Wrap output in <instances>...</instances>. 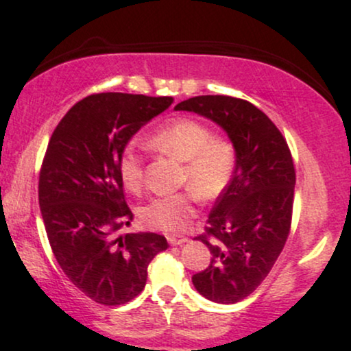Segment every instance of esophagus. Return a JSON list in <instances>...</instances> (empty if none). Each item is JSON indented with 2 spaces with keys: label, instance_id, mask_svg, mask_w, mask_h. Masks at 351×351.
<instances>
[{
  "label": "esophagus",
  "instance_id": "obj_1",
  "mask_svg": "<svg viewBox=\"0 0 351 351\" xmlns=\"http://www.w3.org/2000/svg\"><path fill=\"white\" fill-rule=\"evenodd\" d=\"M167 239L171 245H181V244L188 243V237L186 236H180V234H170L167 237Z\"/></svg>",
  "mask_w": 351,
  "mask_h": 351
}]
</instances>
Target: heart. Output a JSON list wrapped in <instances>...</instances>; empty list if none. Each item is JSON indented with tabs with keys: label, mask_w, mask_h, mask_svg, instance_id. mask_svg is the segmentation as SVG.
Here are the masks:
<instances>
[{
	"label": "heart",
	"mask_w": 351,
	"mask_h": 351,
	"mask_svg": "<svg viewBox=\"0 0 351 351\" xmlns=\"http://www.w3.org/2000/svg\"><path fill=\"white\" fill-rule=\"evenodd\" d=\"M150 145L184 162L183 181L191 189L153 198L142 209V221L155 231H184L196 216V196L211 201L228 189L236 170V148L193 117H178L165 123L150 136ZM119 173L128 191L142 193L143 155L134 143L120 155Z\"/></svg>",
	"instance_id": "obj_1"
}]
</instances>
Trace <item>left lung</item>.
<instances>
[{
    "instance_id": "left-lung-1",
    "label": "left lung",
    "mask_w": 351,
    "mask_h": 351,
    "mask_svg": "<svg viewBox=\"0 0 351 351\" xmlns=\"http://www.w3.org/2000/svg\"><path fill=\"white\" fill-rule=\"evenodd\" d=\"M175 108L213 120L236 148L231 183L216 199L206 232L196 237L213 259L191 277L208 300L236 304L263 284L289 237L295 186L291 150L272 120L247 100L199 95Z\"/></svg>"
}]
</instances>
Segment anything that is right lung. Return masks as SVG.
Segmentation results:
<instances>
[{
	"mask_svg": "<svg viewBox=\"0 0 351 351\" xmlns=\"http://www.w3.org/2000/svg\"><path fill=\"white\" fill-rule=\"evenodd\" d=\"M171 97L104 92L82 99L52 134L41 173L39 206L60 269L102 305H122L143 291L165 236H115L134 219L123 196L119 160L134 136Z\"/></svg>",
	"mask_w": 351,
	"mask_h": 351,
	"instance_id": "obj_1",
	"label": "right lung"
}]
</instances>
